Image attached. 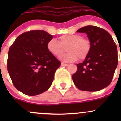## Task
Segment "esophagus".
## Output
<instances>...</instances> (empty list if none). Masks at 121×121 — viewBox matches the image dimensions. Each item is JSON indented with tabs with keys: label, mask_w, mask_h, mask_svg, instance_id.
<instances>
[{
	"label": "esophagus",
	"mask_w": 121,
	"mask_h": 121,
	"mask_svg": "<svg viewBox=\"0 0 121 121\" xmlns=\"http://www.w3.org/2000/svg\"><path fill=\"white\" fill-rule=\"evenodd\" d=\"M61 66L62 67H67V66H68V64H65V63H61Z\"/></svg>",
	"instance_id": "obj_1"
}]
</instances>
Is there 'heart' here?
<instances>
[{"mask_svg": "<svg viewBox=\"0 0 121 121\" xmlns=\"http://www.w3.org/2000/svg\"><path fill=\"white\" fill-rule=\"evenodd\" d=\"M59 41L51 39L47 42V48L48 52L56 57H60L67 48L68 53L60 57L65 63L74 62L79 58L85 59L91 50V43L89 39L82 37L78 34H67L58 38Z\"/></svg>", "mask_w": 121, "mask_h": 121, "instance_id": "1", "label": "heart"}]
</instances>
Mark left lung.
<instances>
[{"instance_id":"8db88e82","label":"left lung","mask_w":121,"mask_h":121,"mask_svg":"<svg viewBox=\"0 0 121 121\" xmlns=\"http://www.w3.org/2000/svg\"><path fill=\"white\" fill-rule=\"evenodd\" d=\"M77 32L85 33L91 43L90 54L72 76L79 90L97 91L110 84L118 65L117 47L110 34L102 28L86 26Z\"/></svg>"}]
</instances>
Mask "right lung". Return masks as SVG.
<instances>
[{
  "label": "right lung",
  "mask_w": 121,
  "mask_h": 121,
  "mask_svg": "<svg viewBox=\"0 0 121 121\" xmlns=\"http://www.w3.org/2000/svg\"><path fill=\"white\" fill-rule=\"evenodd\" d=\"M53 36L34 30L18 36L8 52L7 68L16 88L29 96L47 91L61 62L48 51L47 43Z\"/></svg>",
  "instance_id": "obj_1"
}]
</instances>
